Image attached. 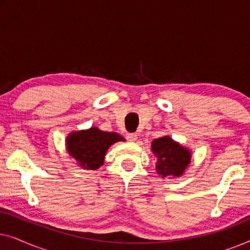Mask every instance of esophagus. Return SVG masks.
<instances>
[{"label":"esophagus","mask_w":250,"mask_h":250,"mask_svg":"<svg viewBox=\"0 0 250 250\" xmlns=\"http://www.w3.org/2000/svg\"><path fill=\"white\" fill-rule=\"evenodd\" d=\"M126 139H127L128 141L134 142L136 141V139H138V135H136V133H127V134H126Z\"/></svg>","instance_id":"1"}]
</instances>
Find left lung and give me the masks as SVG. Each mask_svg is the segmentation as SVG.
Instances as JSON below:
<instances>
[{
	"label": "left lung",
	"instance_id": "obj_1",
	"mask_svg": "<svg viewBox=\"0 0 250 250\" xmlns=\"http://www.w3.org/2000/svg\"><path fill=\"white\" fill-rule=\"evenodd\" d=\"M151 150L158 157L156 164L157 173L163 177L167 175L180 176L190 164L189 150L174 142L168 136L152 141Z\"/></svg>",
	"mask_w": 250,
	"mask_h": 250
}]
</instances>
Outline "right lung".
<instances>
[{
  "mask_svg": "<svg viewBox=\"0 0 250 250\" xmlns=\"http://www.w3.org/2000/svg\"><path fill=\"white\" fill-rule=\"evenodd\" d=\"M118 141H124V138L117 133L92 127L88 131L71 133L67 138V148L78 165L86 169H97L104 164L107 149Z\"/></svg>",
  "mask_w": 250,
  "mask_h": 250,
  "instance_id": "obj_1",
  "label": "right lung"
}]
</instances>
